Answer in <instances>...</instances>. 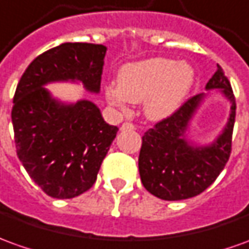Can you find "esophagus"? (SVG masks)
Instances as JSON below:
<instances>
[{
  "label": "esophagus",
  "instance_id": "34e87169",
  "mask_svg": "<svg viewBox=\"0 0 249 249\" xmlns=\"http://www.w3.org/2000/svg\"><path fill=\"white\" fill-rule=\"evenodd\" d=\"M122 130H134L135 126L133 123H130V122H124L123 124H122Z\"/></svg>",
  "mask_w": 249,
  "mask_h": 249
}]
</instances>
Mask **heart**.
<instances>
[{"label":"heart","mask_w":249,"mask_h":249,"mask_svg":"<svg viewBox=\"0 0 249 249\" xmlns=\"http://www.w3.org/2000/svg\"><path fill=\"white\" fill-rule=\"evenodd\" d=\"M194 81L195 71L191 65L157 56L123 65L118 84H107L104 95L122 112H127L130 102H143L147 118L162 121L181 107Z\"/></svg>","instance_id":"heart-1"}]
</instances>
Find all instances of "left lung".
<instances>
[{"instance_id": "left-lung-1", "label": "left lung", "mask_w": 249, "mask_h": 249, "mask_svg": "<svg viewBox=\"0 0 249 249\" xmlns=\"http://www.w3.org/2000/svg\"><path fill=\"white\" fill-rule=\"evenodd\" d=\"M206 90H219L231 104L225 127L212 143L198 146L187 138L194 115L206 93L188 99L181 107L156 123L142 137L138 159L140 176L149 193L164 200L188 199L203 193L229 160L236 116V100L231 82L217 65Z\"/></svg>"}]
</instances>
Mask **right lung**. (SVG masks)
I'll use <instances>...</instances> for the list:
<instances>
[{
  "instance_id": "right-lung-1",
  "label": "right lung",
  "mask_w": 249,
  "mask_h": 249,
  "mask_svg": "<svg viewBox=\"0 0 249 249\" xmlns=\"http://www.w3.org/2000/svg\"><path fill=\"white\" fill-rule=\"evenodd\" d=\"M106 53L103 44L62 43L36 56L17 85L12 108L17 156L51 198L70 199L93 186L118 127L104 122L95 103H63L46 85L80 82L99 93Z\"/></svg>"
}]
</instances>
